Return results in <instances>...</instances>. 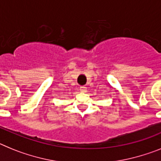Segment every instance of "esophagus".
<instances>
[{
  "instance_id": "34e87169",
  "label": "esophagus",
  "mask_w": 161,
  "mask_h": 161,
  "mask_svg": "<svg viewBox=\"0 0 161 161\" xmlns=\"http://www.w3.org/2000/svg\"><path fill=\"white\" fill-rule=\"evenodd\" d=\"M80 91L82 92H86V87L85 86H80Z\"/></svg>"
}]
</instances>
